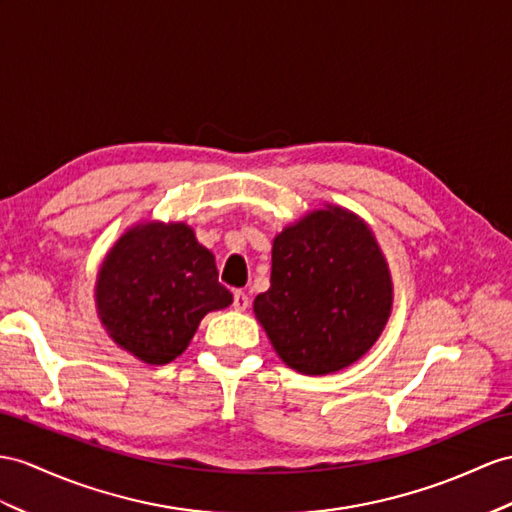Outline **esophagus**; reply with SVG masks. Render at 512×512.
I'll return each mask as SVG.
<instances>
[{"instance_id":"1","label":"esophagus","mask_w":512,"mask_h":512,"mask_svg":"<svg viewBox=\"0 0 512 512\" xmlns=\"http://www.w3.org/2000/svg\"><path fill=\"white\" fill-rule=\"evenodd\" d=\"M236 310H247L249 306V297L243 293V291H236L234 293V304H232Z\"/></svg>"}]
</instances>
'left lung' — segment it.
Wrapping results in <instances>:
<instances>
[{"instance_id":"left-lung-1","label":"left lung","mask_w":512,"mask_h":512,"mask_svg":"<svg viewBox=\"0 0 512 512\" xmlns=\"http://www.w3.org/2000/svg\"><path fill=\"white\" fill-rule=\"evenodd\" d=\"M393 308V282L367 223L341 206L286 226L271 249V286L254 315L291 369L326 376L363 358Z\"/></svg>"}]
</instances>
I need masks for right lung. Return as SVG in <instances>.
Masks as SVG:
<instances>
[{
  "instance_id": "right-lung-1",
  "label": "right lung",
  "mask_w": 512,
  "mask_h": 512,
  "mask_svg": "<svg viewBox=\"0 0 512 512\" xmlns=\"http://www.w3.org/2000/svg\"><path fill=\"white\" fill-rule=\"evenodd\" d=\"M97 315L121 350L165 365L189 347L210 310L232 304L215 256L186 223L147 221L110 247L95 284Z\"/></svg>"
}]
</instances>
